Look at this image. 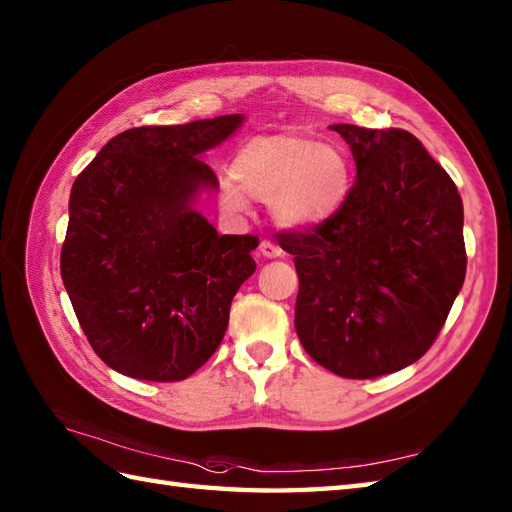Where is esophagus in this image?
I'll list each match as a JSON object with an SVG mask.
<instances>
[{
  "mask_svg": "<svg viewBox=\"0 0 512 512\" xmlns=\"http://www.w3.org/2000/svg\"><path fill=\"white\" fill-rule=\"evenodd\" d=\"M257 257L259 259L281 257V248L275 242H270V239H262V244H259V248H257Z\"/></svg>",
  "mask_w": 512,
  "mask_h": 512,
  "instance_id": "34e87169",
  "label": "esophagus"
}]
</instances>
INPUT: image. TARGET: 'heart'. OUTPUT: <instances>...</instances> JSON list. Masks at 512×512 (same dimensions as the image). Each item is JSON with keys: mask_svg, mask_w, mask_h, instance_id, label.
Returning <instances> with one entry per match:
<instances>
[{"mask_svg": "<svg viewBox=\"0 0 512 512\" xmlns=\"http://www.w3.org/2000/svg\"><path fill=\"white\" fill-rule=\"evenodd\" d=\"M354 187V165L343 145H323L299 134L248 138L233 158V178H222L220 202L246 213L250 198L270 202L288 228H310L339 213Z\"/></svg>", "mask_w": 512, "mask_h": 512, "instance_id": "heart-1", "label": "heart"}]
</instances>
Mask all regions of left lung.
Listing matches in <instances>:
<instances>
[{"label": "left lung", "mask_w": 512, "mask_h": 512, "mask_svg": "<svg viewBox=\"0 0 512 512\" xmlns=\"http://www.w3.org/2000/svg\"><path fill=\"white\" fill-rule=\"evenodd\" d=\"M356 180L343 209L286 228L295 255V328L314 361L343 378H378L427 354L464 284L458 187L405 129L332 125Z\"/></svg>", "instance_id": "1"}]
</instances>
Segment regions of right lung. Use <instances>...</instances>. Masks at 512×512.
Wrapping results in <instances>:
<instances>
[{
    "label": "right lung",
    "mask_w": 512,
    "mask_h": 512,
    "mask_svg": "<svg viewBox=\"0 0 512 512\" xmlns=\"http://www.w3.org/2000/svg\"><path fill=\"white\" fill-rule=\"evenodd\" d=\"M239 123L228 114L127 129L72 184L61 279L92 350L118 374L178 383L224 339L259 237L217 235L191 198L217 187L195 156Z\"/></svg>",
    "instance_id": "1"
}]
</instances>
